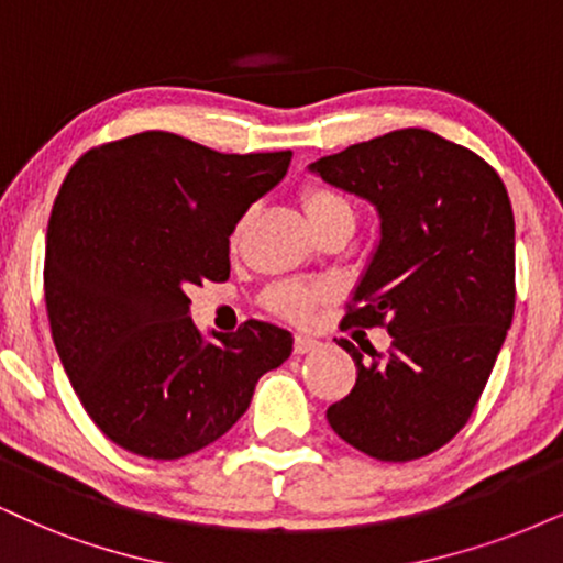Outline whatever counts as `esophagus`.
I'll return each mask as SVG.
<instances>
[{
    "mask_svg": "<svg viewBox=\"0 0 563 563\" xmlns=\"http://www.w3.org/2000/svg\"><path fill=\"white\" fill-rule=\"evenodd\" d=\"M321 346L316 336H308V334H297L295 336V355H308V352H313Z\"/></svg>",
    "mask_w": 563,
    "mask_h": 563,
    "instance_id": "34e87169",
    "label": "esophagus"
}]
</instances>
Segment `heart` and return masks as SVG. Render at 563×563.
Instances as JSON below:
<instances>
[{"mask_svg":"<svg viewBox=\"0 0 563 563\" xmlns=\"http://www.w3.org/2000/svg\"><path fill=\"white\" fill-rule=\"evenodd\" d=\"M302 206L308 213L310 224L325 221L331 217H352V206L344 196H339L336 190L329 187H308L302 192ZM329 297L325 287H310V284L300 282H284L279 287H274L268 292V305L274 313H279L289 321H305L318 302H323Z\"/></svg>","mask_w":563,"mask_h":563,"instance_id":"heart-1","label":"heart"}]
</instances>
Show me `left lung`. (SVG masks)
Listing matches in <instances>:
<instances>
[{"instance_id":"8db88e82","label":"left lung","mask_w":563,"mask_h":563,"mask_svg":"<svg viewBox=\"0 0 563 563\" xmlns=\"http://www.w3.org/2000/svg\"><path fill=\"white\" fill-rule=\"evenodd\" d=\"M376 206L380 238L342 325H384L329 407L339 439L380 462L420 460L470 420L515 316V213L501 177L464 145L407 128L308 166Z\"/></svg>"}]
</instances>
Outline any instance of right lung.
Returning a JSON list of instances; mask_svg holds the SVG:
<instances>
[{
  "label": "right lung",
  "instance_id": "1",
  "mask_svg": "<svg viewBox=\"0 0 563 563\" xmlns=\"http://www.w3.org/2000/svg\"><path fill=\"white\" fill-rule=\"evenodd\" d=\"M289 162L292 151L219 154L148 130L67 172L46 229V313L69 384L117 446L148 460L200 451L292 355V334L263 321L208 342L187 297L229 279V234Z\"/></svg>",
  "mask_w": 563,
  "mask_h": 563
}]
</instances>
